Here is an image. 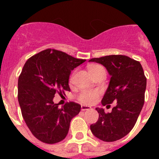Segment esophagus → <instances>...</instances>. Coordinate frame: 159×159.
<instances>
[{
    "label": "esophagus",
    "instance_id": "1",
    "mask_svg": "<svg viewBox=\"0 0 159 159\" xmlns=\"http://www.w3.org/2000/svg\"><path fill=\"white\" fill-rule=\"evenodd\" d=\"M90 109H92V107L89 106H85V105H82L81 106V110L82 111H88V110H90Z\"/></svg>",
    "mask_w": 159,
    "mask_h": 159
}]
</instances>
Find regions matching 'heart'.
I'll return each instance as SVG.
<instances>
[{
	"label": "heart",
	"mask_w": 159,
	"mask_h": 159,
	"mask_svg": "<svg viewBox=\"0 0 159 159\" xmlns=\"http://www.w3.org/2000/svg\"><path fill=\"white\" fill-rule=\"evenodd\" d=\"M100 70H104V68L102 66L98 65V64H92L89 67V72L91 75L93 74V73L96 72V71H100ZM99 95H100V93L97 90H93V91H83L80 94V95H79V99H80V102H84L85 104H92V103H94L97 100V99L99 98Z\"/></svg>",
	"instance_id": "1"
}]
</instances>
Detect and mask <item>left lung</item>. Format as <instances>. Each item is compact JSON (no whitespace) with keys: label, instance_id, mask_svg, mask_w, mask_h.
Returning a JSON list of instances; mask_svg holds the SVG:
<instances>
[{"label":"left lung","instance_id":"left-lung-1","mask_svg":"<svg viewBox=\"0 0 159 159\" xmlns=\"http://www.w3.org/2000/svg\"><path fill=\"white\" fill-rule=\"evenodd\" d=\"M89 62L102 64L111 75L102 104L116 102L111 113H105L103 108H95L99 119L91 125V130L102 141H116L132 130L144 104L147 79L143 67L139 62L122 55L93 58Z\"/></svg>","mask_w":159,"mask_h":159}]
</instances>
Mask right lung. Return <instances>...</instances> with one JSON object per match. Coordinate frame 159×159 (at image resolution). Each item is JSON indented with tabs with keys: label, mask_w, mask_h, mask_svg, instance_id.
<instances>
[{
	"label": "right lung",
	"mask_w": 159,
	"mask_h": 159,
	"mask_svg": "<svg viewBox=\"0 0 159 159\" xmlns=\"http://www.w3.org/2000/svg\"><path fill=\"white\" fill-rule=\"evenodd\" d=\"M85 60L46 49L26 61L18 79V102L22 116L35 137L54 144L65 139L71 119L81 106L70 102L61 107L53 102L57 90L70 91L71 71Z\"/></svg>",
	"instance_id": "add662e5"
}]
</instances>
